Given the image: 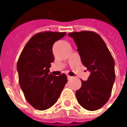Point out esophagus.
Here are the masks:
<instances>
[{
	"label": "esophagus",
	"instance_id": "34e87169",
	"mask_svg": "<svg viewBox=\"0 0 127 127\" xmlns=\"http://www.w3.org/2000/svg\"><path fill=\"white\" fill-rule=\"evenodd\" d=\"M73 77H71V76H67V79L68 80H71V79H72Z\"/></svg>",
	"mask_w": 127,
	"mask_h": 127
}]
</instances>
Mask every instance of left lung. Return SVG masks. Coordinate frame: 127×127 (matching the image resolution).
<instances>
[{"label":"left lung","mask_w":127,"mask_h":127,"mask_svg":"<svg viewBox=\"0 0 127 127\" xmlns=\"http://www.w3.org/2000/svg\"><path fill=\"white\" fill-rule=\"evenodd\" d=\"M82 64L91 73L88 80H81L82 86L76 92L78 103L85 109L95 111L107 103L115 81V63L105 42L97 33L89 31L71 32Z\"/></svg>","instance_id":"1"}]
</instances>
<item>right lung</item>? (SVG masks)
Returning a JSON list of instances; mask_svg holds the SVG:
<instances>
[{
    "label": "right lung",
    "mask_w": 127,
    "mask_h": 127,
    "mask_svg": "<svg viewBox=\"0 0 127 127\" xmlns=\"http://www.w3.org/2000/svg\"><path fill=\"white\" fill-rule=\"evenodd\" d=\"M65 34L53 32L36 33L27 42L18 58L20 88L27 101L36 109L43 111L52 107L67 82L64 73L56 76L49 73L51 63L54 61L53 45Z\"/></svg>",
    "instance_id": "right-lung-1"
}]
</instances>
